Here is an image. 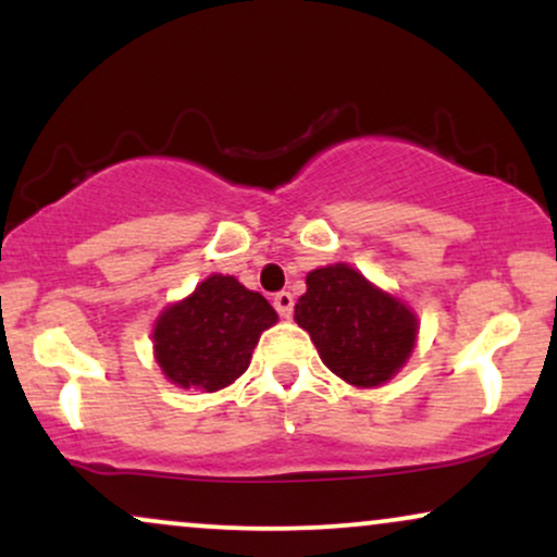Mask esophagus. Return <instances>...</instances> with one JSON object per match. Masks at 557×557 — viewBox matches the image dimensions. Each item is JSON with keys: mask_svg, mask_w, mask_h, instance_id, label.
Wrapping results in <instances>:
<instances>
[{"mask_svg": "<svg viewBox=\"0 0 557 557\" xmlns=\"http://www.w3.org/2000/svg\"><path fill=\"white\" fill-rule=\"evenodd\" d=\"M274 309H277V314L283 319H290L293 317V296H290V293H287V290L277 293V296H274Z\"/></svg>", "mask_w": 557, "mask_h": 557, "instance_id": "obj_1", "label": "esophagus"}]
</instances>
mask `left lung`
<instances>
[{"label":"left lung","instance_id":"obj_1","mask_svg":"<svg viewBox=\"0 0 557 557\" xmlns=\"http://www.w3.org/2000/svg\"><path fill=\"white\" fill-rule=\"evenodd\" d=\"M296 322L311 335L324 367L354 387L393 380L411 359L419 335L411 306L343 261L306 274Z\"/></svg>","mask_w":557,"mask_h":557}]
</instances>
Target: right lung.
I'll return each mask as SVG.
<instances>
[{"instance_id": "1", "label": "right lung", "mask_w": 557, "mask_h": 557, "mask_svg": "<svg viewBox=\"0 0 557 557\" xmlns=\"http://www.w3.org/2000/svg\"><path fill=\"white\" fill-rule=\"evenodd\" d=\"M272 324L277 311L261 293L230 274H209L157 317L154 359L172 385L216 393L246 372L261 332Z\"/></svg>"}]
</instances>
